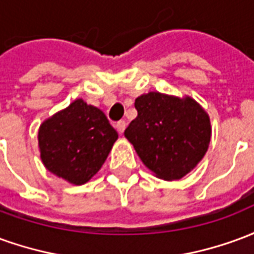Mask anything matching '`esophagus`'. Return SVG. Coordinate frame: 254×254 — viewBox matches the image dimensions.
I'll return each mask as SVG.
<instances>
[{
  "label": "esophagus",
  "mask_w": 254,
  "mask_h": 254,
  "mask_svg": "<svg viewBox=\"0 0 254 254\" xmlns=\"http://www.w3.org/2000/svg\"><path fill=\"white\" fill-rule=\"evenodd\" d=\"M116 127H117V130H118V132L124 133L125 127H127V122H125V121H118L116 124Z\"/></svg>",
  "instance_id": "esophagus-1"
}]
</instances>
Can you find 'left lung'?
Returning <instances> with one entry per match:
<instances>
[{
  "instance_id": "1",
  "label": "left lung",
  "mask_w": 254,
  "mask_h": 254,
  "mask_svg": "<svg viewBox=\"0 0 254 254\" xmlns=\"http://www.w3.org/2000/svg\"><path fill=\"white\" fill-rule=\"evenodd\" d=\"M137 117L125 137L149 170L166 181L187 176L204 158L211 141L209 117L189 96L148 92L134 102Z\"/></svg>"
}]
</instances>
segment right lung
Masks as SVG:
<instances>
[{
	"label": "right lung",
	"instance_id": "1",
	"mask_svg": "<svg viewBox=\"0 0 254 254\" xmlns=\"http://www.w3.org/2000/svg\"><path fill=\"white\" fill-rule=\"evenodd\" d=\"M117 138L105 113L83 99L50 117L38 132L45 167L73 185H83L99 171Z\"/></svg>",
	"mask_w": 254,
	"mask_h": 254
}]
</instances>
